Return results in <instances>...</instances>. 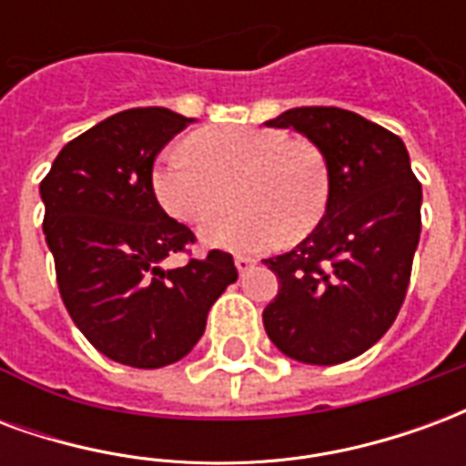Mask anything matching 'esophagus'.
I'll return each mask as SVG.
<instances>
[{
  "label": "esophagus",
  "instance_id": "obj_1",
  "mask_svg": "<svg viewBox=\"0 0 466 466\" xmlns=\"http://www.w3.org/2000/svg\"><path fill=\"white\" fill-rule=\"evenodd\" d=\"M234 264H237L239 274H247V272H252L257 259H252V257H237V259H234Z\"/></svg>",
  "mask_w": 466,
  "mask_h": 466
}]
</instances>
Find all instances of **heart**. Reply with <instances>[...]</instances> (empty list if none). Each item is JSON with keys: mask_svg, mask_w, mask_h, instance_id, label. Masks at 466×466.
I'll return each mask as SVG.
<instances>
[{"mask_svg": "<svg viewBox=\"0 0 466 466\" xmlns=\"http://www.w3.org/2000/svg\"><path fill=\"white\" fill-rule=\"evenodd\" d=\"M234 184V209L199 229L207 247L262 252L284 239L312 232L329 197L327 167L312 144L294 142L272 127H212L189 144H169L157 157L152 187L167 212L182 222H202Z\"/></svg>", "mask_w": 466, "mask_h": 466, "instance_id": "1", "label": "heart"}]
</instances>
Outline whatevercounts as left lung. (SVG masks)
<instances>
[{
    "label": "left lung",
    "mask_w": 466,
    "mask_h": 466,
    "mask_svg": "<svg viewBox=\"0 0 466 466\" xmlns=\"http://www.w3.org/2000/svg\"><path fill=\"white\" fill-rule=\"evenodd\" d=\"M319 149L329 197L312 234L264 264L279 292L262 319L274 347L304 364H339L397 319L421 232V184L397 134L337 106H297L264 122Z\"/></svg>",
    "instance_id": "left-lung-1"
}]
</instances>
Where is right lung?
Segmentation results:
<instances>
[{
    "instance_id": "right-lung-1",
    "label": "right lung",
    "mask_w": 466,
    "mask_h": 466,
    "mask_svg": "<svg viewBox=\"0 0 466 466\" xmlns=\"http://www.w3.org/2000/svg\"><path fill=\"white\" fill-rule=\"evenodd\" d=\"M192 122L164 106L106 116L66 144L39 184L66 312L105 357L137 370L187 357L237 282L232 254L219 249L162 267L194 237L157 202L154 159Z\"/></svg>"
}]
</instances>
